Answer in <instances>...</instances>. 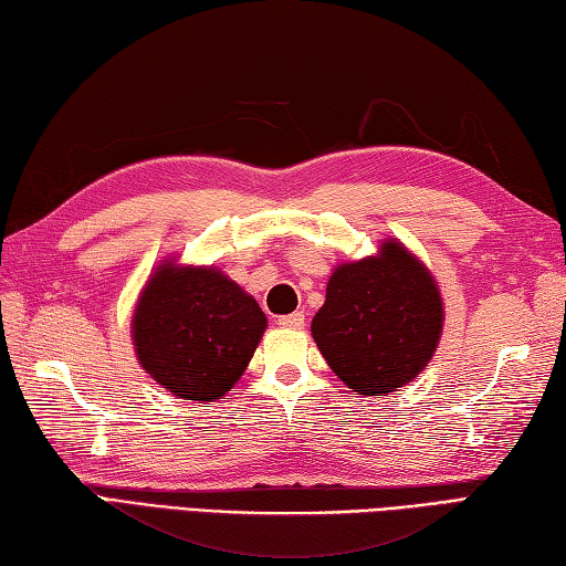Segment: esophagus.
Instances as JSON below:
<instances>
[{"instance_id":"1","label":"esophagus","mask_w":566,"mask_h":566,"mask_svg":"<svg viewBox=\"0 0 566 566\" xmlns=\"http://www.w3.org/2000/svg\"><path fill=\"white\" fill-rule=\"evenodd\" d=\"M277 325H281V328L301 331L303 325H305V315H303L301 311H295V313H291V315H281V318H277Z\"/></svg>"}]
</instances>
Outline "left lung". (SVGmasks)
<instances>
[{
    "label": "left lung",
    "instance_id": "left-lung-1",
    "mask_svg": "<svg viewBox=\"0 0 566 566\" xmlns=\"http://www.w3.org/2000/svg\"><path fill=\"white\" fill-rule=\"evenodd\" d=\"M432 273L398 241L333 271L313 338L331 370L358 395H388L418 378L442 333Z\"/></svg>",
    "mask_w": 566,
    "mask_h": 566
}]
</instances>
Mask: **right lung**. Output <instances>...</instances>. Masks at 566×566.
<instances>
[{
  "label": "right lung",
  "instance_id": "obj_1",
  "mask_svg": "<svg viewBox=\"0 0 566 566\" xmlns=\"http://www.w3.org/2000/svg\"><path fill=\"white\" fill-rule=\"evenodd\" d=\"M265 313L213 265L164 261L138 295L132 335L142 368L181 400L216 402L241 380Z\"/></svg>",
  "mask_w": 566,
  "mask_h": 566
}]
</instances>
